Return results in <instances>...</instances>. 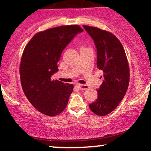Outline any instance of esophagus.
<instances>
[{
    "mask_svg": "<svg viewBox=\"0 0 151 151\" xmlns=\"http://www.w3.org/2000/svg\"><path fill=\"white\" fill-rule=\"evenodd\" d=\"M78 87L81 90H86L89 89V86H88L87 85H85V84H77Z\"/></svg>",
    "mask_w": 151,
    "mask_h": 151,
    "instance_id": "obj_1",
    "label": "esophagus"
}]
</instances>
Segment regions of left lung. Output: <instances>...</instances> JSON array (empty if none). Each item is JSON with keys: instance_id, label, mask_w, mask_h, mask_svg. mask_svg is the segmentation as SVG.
<instances>
[{"instance_id": "obj_1", "label": "left lung", "mask_w": 151, "mask_h": 151, "mask_svg": "<svg viewBox=\"0 0 151 151\" xmlns=\"http://www.w3.org/2000/svg\"><path fill=\"white\" fill-rule=\"evenodd\" d=\"M83 27L93 40L97 67L104 72L98 97L89 106L93 113L103 116L113 111L125 96L130 80L129 62L122 44L111 32L91 26Z\"/></svg>"}]
</instances>
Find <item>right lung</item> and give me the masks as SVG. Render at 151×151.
Returning <instances> with one entry per match:
<instances>
[{"mask_svg": "<svg viewBox=\"0 0 151 151\" xmlns=\"http://www.w3.org/2000/svg\"><path fill=\"white\" fill-rule=\"evenodd\" d=\"M83 31L78 25H62L36 33L22 52L20 65L21 85L26 97L40 113L55 116L67 106L72 84L52 80L66 46Z\"/></svg>", "mask_w": 151, "mask_h": 151, "instance_id": "right-lung-1", "label": "right lung"}]
</instances>
